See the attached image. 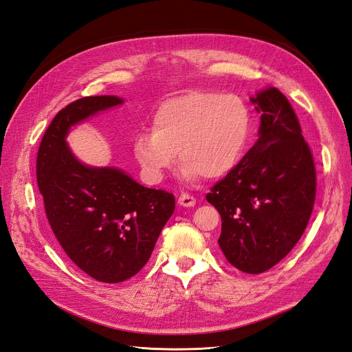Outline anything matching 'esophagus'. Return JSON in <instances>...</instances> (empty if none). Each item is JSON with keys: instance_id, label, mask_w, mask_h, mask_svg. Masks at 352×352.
<instances>
[{"instance_id": "34e87169", "label": "esophagus", "mask_w": 352, "mask_h": 352, "mask_svg": "<svg viewBox=\"0 0 352 352\" xmlns=\"http://www.w3.org/2000/svg\"><path fill=\"white\" fill-rule=\"evenodd\" d=\"M178 204L183 206V207H192L194 204H196V199L190 196V194H187V192H183L178 197Z\"/></svg>"}]
</instances>
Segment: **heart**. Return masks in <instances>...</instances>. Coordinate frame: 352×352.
<instances>
[{"label":"heart","instance_id":"1","mask_svg":"<svg viewBox=\"0 0 352 352\" xmlns=\"http://www.w3.org/2000/svg\"><path fill=\"white\" fill-rule=\"evenodd\" d=\"M246 102L214 91L166 100L156 110L151 133L135 139V156L152 181L162 179L175 155L190 179H217L238 165L251 135Z\"/></svg>","mask_w":352,"mask_h":352}]
</instances>
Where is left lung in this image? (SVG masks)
Segmentation results:
<instances>
[{
  "label": "left lung",
  "instance_id": "obj_1",
  "mask_svg": "<svg viewBox=\"0 0 352 352\" xmlns=\"http://www.w3.org/2000/svg\"><path fill=\"white\" fill-rule=\"evenodd\" d=\"M259 138L206 200L222 217L219 246L248 274L274 267L300 239L316 197L314 155L289 100L277 88L251 98Z\"/></svg>",
  "mask_w": 352,
  "mask_h": 352
}]
</instances>
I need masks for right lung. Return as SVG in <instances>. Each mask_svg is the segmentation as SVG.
<instances>
[{"label":"right lung","mask_w":352,"mask_h":352,"mask_svg":"<svg viewBox=\"0 0 352 352\" xmlns=\"http://www.w3.org/2000/svg\"><path fill=\"white\" fill-rule=\"evenodd\" d=\"M122 102L97 96L68 104L46 129L36 160L52 232L71 261L102 283L124 281L145 267L175 209L171 192L143 187L120 169L85 166L65 142L71 126Z\"/></svg>","instance_id":"1"}]
</instances>
